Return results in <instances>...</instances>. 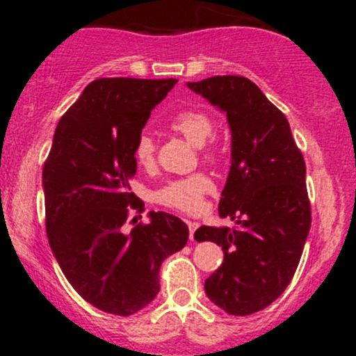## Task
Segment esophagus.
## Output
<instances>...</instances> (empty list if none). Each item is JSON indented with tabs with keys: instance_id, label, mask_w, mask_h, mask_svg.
Instances as JSON below:
<instances>
[{
	"instance_id": "1",
	"label": "esophagus",
	"mask_w": 356,
	"mask_h": 356,
	"mask_svg": "<svg viewBox=\"0 0 356 356\" xmlns=\"http://www.w3.org/2000/svg\"><path fill=\"white\" fill-rule=\"evenodd\" d=\"M187 226H189V238L191 241H194V232L199 227V224L194 222V220H187Z\"/></svg>"
}]
</instances>
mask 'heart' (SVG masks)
I'll use <instances>...</instances> for the list:
<instances>
[{
	"mask_svg": "<svg viewBox=\"0 0 356 356\" xmlns=\"http://www.w3.org/2000/svg\"><path fill=\"white\" fill-rule=\"evenodd\" d=\"M175 132L182 134L192 145L204 147L214 136V122L207 113L199 110H186L170 122ZM134 157L142 167L152 165L155 159V142L150 134L142 132L134 145ZM212 191V182L207 175L194 174L167 182L155 192V201L162 206L184 212H197L202 207L204 195Z\"/></svg>",
	"mask_w": 356,
	"mask_h": 356,
	"instance_id": "b5f03b06",
	"label": "heart"
}]
</instances>
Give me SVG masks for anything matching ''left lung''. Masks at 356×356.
Wrapping results in <instances>:
<instances>
[{"label":"left lung","instance_id":"1","mask_svg":"<svg viewBox=\"0 0 356 356\" xmlns=\"http://www.w3.org/2000/svg\"><path fill=\"white\" fill-rule=\"evenodd\" d=\"M187 87L226 113L231 130L219 216L238 226L195 231V241H212L224 252L204 289L220 309L246 316L280 298L300 263L312 226L305 159L283 112L251 80L224 75Z\"/></svg>","mask_w":356,"mask_h":356}]
</instances>
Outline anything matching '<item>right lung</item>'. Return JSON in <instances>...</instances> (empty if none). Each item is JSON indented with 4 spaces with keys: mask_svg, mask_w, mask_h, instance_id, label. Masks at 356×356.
<instances>
[{
    "mask_svg": "<svg viewBox=\"0 0 356 356\" xmlns=\"http://www.w3.org/2000/svg\"><path fill=\"white\" fill-rule=\"evenodd\" d=\"M175 79H99L56 125L43 167L47 234L79 295L105 313L129 316L152 303L162 261L189 239L186 222L150 211L149 224H124L144 202L129 192L134 145ZM142 218V216H140ZM134 218L132 220H136Z\"/></svg>",
    "mask_w": 356,
    "mask_h": 356,
    "instance_id": "obj_1",
    "label": "right lung"
}]
</instances>
